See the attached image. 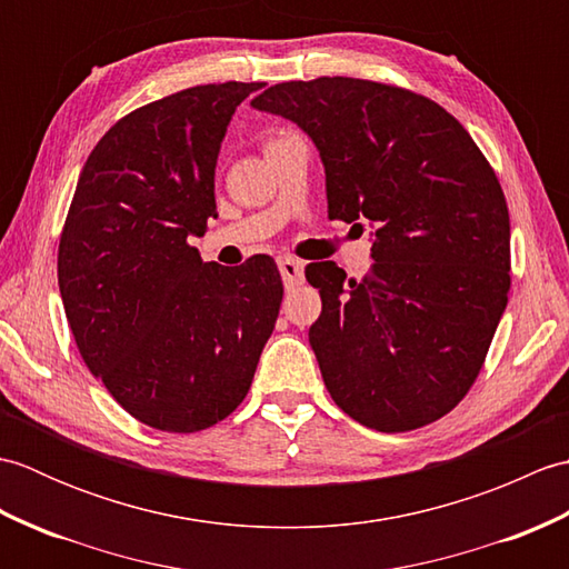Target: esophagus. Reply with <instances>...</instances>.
<instances>
[{
    "label": "esophagus",
    "mask_w": 569,
    "mask_h": 569,
    "mask_svg": "<svg viewBox=\"0 0 569 569\" xmlns=\"http://www.w3.org/2000/svg\"><path fill=\"white\" fill-rule=\"evenodd\" d=\"M278 271L283 276V283L286 288H296L306 281V273H303V261H298L293 257H281L278 259Z\"/></svg>",
    "instance_id": "34e87169"
}]
</instances>
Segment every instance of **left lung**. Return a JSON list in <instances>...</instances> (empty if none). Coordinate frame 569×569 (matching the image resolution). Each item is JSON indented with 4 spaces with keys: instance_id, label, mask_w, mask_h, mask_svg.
I'll return each instance as SVG.
<instances>
[{
    "instance_id": "8db88e82",
    "label": "left lung",
    "mask_w": 569,
    "mask_h": 569,
    "mask_svg": "<svg viewBox=\"0 0 569 569\" xmlns=\"http://www.w3.org/2000/svg\"><path fill=\"white\" fill-rule=\"evenodd\" d=\"M251 107L316 143L330 220L373 227L361 281L332 261L306 269L322 298L310 347L332 401L381 432L450 413L509 303V208L485 153L438 102L383 82H281Z\"/></svg>"
}]
</instances>
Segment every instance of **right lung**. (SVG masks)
<instances>
[{"label":"right lung","instance_id":"right-lung-1","mask_svg":"<svg viewBox=\"0 0 569 569\" xmlns=\"http://www.w3.org/2000/svg\"><path fill=\"white\" fill-rule=\"evenodd\" d=\"M263 82H217L139 107L82 166L58 247L66 318L88 369L129 416L198 432L244 401L283 283L273 259L202 261L214 166Z\"/></svg>","mask_w":569,"mask_h":569}]
</instances>
